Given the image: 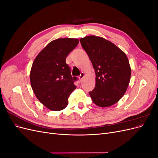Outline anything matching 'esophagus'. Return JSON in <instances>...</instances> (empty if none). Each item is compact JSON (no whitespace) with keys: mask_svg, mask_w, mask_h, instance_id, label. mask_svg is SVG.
<instances>
[{"mask_svg":"<svg viewBox=\"0 0 158 158\" xmlns=\"http://www.w3.org/2000/svg\"><path fill=\"white\" fill-rule=\"evenodd\" d=\"M84 76H85V74H84V73H81L80 75L79 76V79H80V81H81V80H82L83 78L84 77Z\"/></svg>","mask_w":158,"mask_h":158,"instance_id":"esophagus-1","label":"esophagus"}]
</instances>
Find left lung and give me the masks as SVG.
I'll return each instance as SVG.
<instances>
[{
	"label": "left lung",
	"mask_w": 158,
	"mask_h": 158,
	"mask_svg": "<svg viewBox=\"0 0 158 158\" xmlns=\"http://www.w3.org/2000/svg\"><path fill=\"white\" fill-rule=\"evenodd\" d=\"M95 73V86L89 94L101 107L113 106L125 94L131 80V69L126 54L112 42L102 37L80 39Z\"/></svg>",
	"instance_id": "1"
}]
</instances>
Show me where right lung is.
Segmentation results:
<instances>
[{
  "label": "right lung",
  "mask_w": 158,
  "mask_h": 158,
  "mask_svg": "<svg viewBox=\"0 0 158 158\" xmlns=\"http://www.w3.org/2000/svg\"><path fill=\"white\" fill-rule=\"evenodd\" d=\"M74 38H59L43 49L32 64L30 83L38 100L52 111L68 106L70 94L76 88V77H72L66 58L78 45Z\"/></svg>",
  "instance_id": "1"
}]
</instances>
